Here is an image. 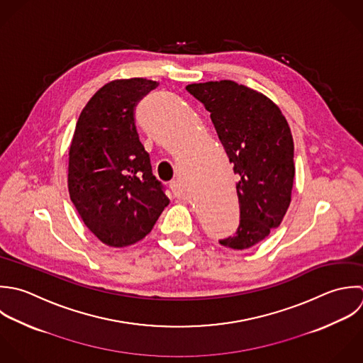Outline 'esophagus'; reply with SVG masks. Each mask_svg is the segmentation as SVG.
I'll return each mask as SVG.
<instances>
[{
	"mask_svg": "<svg viewBox=\"0 0 363 363\" xmlns=\"http://www.w3.org/2000/svg\"><path fill=\"white\" fill-rule=\"evenodd\" d=\"M169 188L172 189L174 195H177V196H181V195H182V186H181L179 181H172V182L169 184Z\"/></svg>",
	"mask_w": 363,
	"mask_h": 363,
	"instance_id": "34e87169",
	"label": "esophagus"
}]
</instances>
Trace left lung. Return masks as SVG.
Segmentation results:
<instances>
[{"instance_id":"left-lung-1","label":"left lung","mask_w":363,"mask_h":363,"mask_svg":"<svg viewBox=\"0 0 363 363\" xmlns=\"http://www.w3.org/2000/svg\"><path fill=\"white\" fill-rule=\"evenodd\" d=\"M186 90L211 113L239 177L240 225L220 245L249 249L280 226L291 202L294 141L281 110L263 93L232 80L192 83Z\"/></svg>"}]
</instances>
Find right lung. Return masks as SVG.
<instances>
[{
    "mask_svg": "<svg viewBox=\"0 0 363 363\" xmlns=\"http://www.w3.org/2000/svg\"><path fill=\"white\" fill-rule=\"evenodd\" d=\"M157 86L143 77L111 80L91 96L76 123L69 195L87 229L111 247L144 239L169 203L134 118L137 103Z\"/></svg>",
    "mask_w": 363,
    "mask_h": 363,
    "instance_id": "1",
    "label": "right lung"
}]
</instances>
